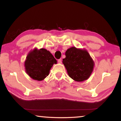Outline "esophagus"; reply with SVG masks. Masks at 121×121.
<instances>
[{
  "label": "esophagus",
  "mask_w": 121,
  "mask_h": 121,
  "mask_svg": "<svg viewBox=\"0 0 121 121\" xmlns=\"http://www.w3.org/2000/svg\"><path fill=\"white\" fill-rule=\"evenodd\" d=\"M58 63H61V62H62V60H61V59H59V60H58Z\"/></svg>",
  "instance_id": "34e87169"
}]
</instances>
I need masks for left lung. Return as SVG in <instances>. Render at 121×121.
Listing matches in <instances>:
<instances>
[{"mask_svg": "<svg viewBox=\"0 0 121 121\" xmlns=\"http://www.w3.org/2000/svg\"><path fill=\"white\" fill-rule=\"evenodd\" d=\"M65 55L62 62L69 76L77 82H83L89 78L95 63L87 51L72 47L66 51Z\"/></svg>", "mask_w": 121, "mask_h": 121, "instance_id": "8db88e82", "label": "left lung"}]
</instances>
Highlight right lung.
Wrapping results in <instances>:
<instances>
[{"label": "right lung", "instance_id": "obj_1", "mask_svg": "<svg viewBox=\"0 0 121 121\" xmlns=\"http://www.w3.org/2000/svg\"><path fill=\"white\" fill-rule=\"evenodd\" d=\"M57 61L50 51L36 48L29 53L24 62L26 71L34 80L42 81L48 76L53 64Z\"/></svg>", "mask_w": 121, "mask_h": 121}]
</instances>
